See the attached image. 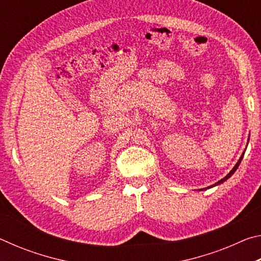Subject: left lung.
Wrapping results in <instances>:
<instances>
[{
  "label": "left lung",
  "mask_w": 261,
  "mask_h": 261,
  "mask_svg": "<svg viewBox=\"0 0 261 261\" xmlns=\"http://www.w3.org/2000/svg\"><path fill=\"white\" fill-rule=\"evenodd\" d=\"M244 153H245V151L244 152H243V154H242V156L240 158V160H238L237 161V163H236V165H235V167H233L232 168V169L230 170V173H229L227 176H226V177H223L222 179H220L219 180V182H216L215 184H213V185H211V187H208V188H205L204 190H206V189H210V188H213V187H215V185H219V184H221V183H223L224 182V180H227L229 177H230V176L233 174V173H235V171H236V169H237V168H238V166H240V163H241V161H242V159H243V156H244Z\"/></svg>",
  "instance_id": "obj_1"
}]
</instances>
